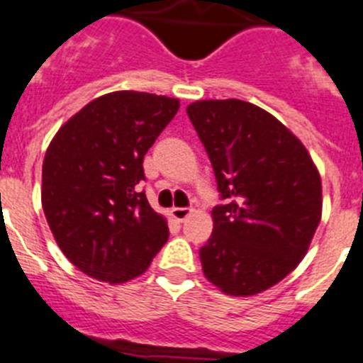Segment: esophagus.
I'll return each instance as SVG.
<instances>
[{
    "instance_id": "esophagus-1",
    "label": "esophagus",
    "mask_w": 363,
    "mask_h": 363,
    "mask_svg": "<svg viewBox=\"0 0 363 363\" xmlns=\"http://www.w3.org/2000/svg\"><path fill=\"white\" fill-rule=\"evenodd\" d=\"M169 215H172V218H175V220L182 222L184 218H188L189 215H191V210H189V208H172V210H169Z\"/></svg>"
}]
</instances>
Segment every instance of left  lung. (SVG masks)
Listing matches in <instances>:
<instances>
[{
	"mask_svg": "<svg viewBox=\"0 0 363 363\" xmlns=\"http://www.w3.org/2000/svg\"><path fill=\"white\" fill-rule=\"evenodd\" d=\"M189 121L226 202L211 210L201 247L204 277L231 296L262 293L286 279L309 250L322 218V179L291 130L257 104L206 99Z\"/></svg>",
	"mask_w": 363,
	"mask_h": 363,
	"instance_id": "left-lung-1",
	"label": "left lung"
}]
</instances>
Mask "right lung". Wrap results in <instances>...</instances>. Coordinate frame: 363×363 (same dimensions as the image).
Instances as JSON below:
<instances>
[{"mask_svg": "<svg viewBox=\"0 0 363 363\" xmlns=\"http://www.w3.org/2000/svg\"><path fill=\"white\" fill-rule=\"evenodd\" d=\"M179 99L119 90L90 101L57 130L43 161L41 204L55 242L84 275L125 284L168 240V224L137 184L143 159Z\"/></svg>", "mask_w": 363, "mask_h": 363, "instance_id": "obj_1", "label": "right lung"}]
</instances>
